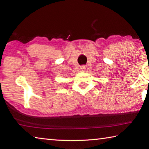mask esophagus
<instances>
[{"instance_id": "34e87169", "label": "esophagus", "mask_w": 149, "mask_h": 149, "mask_svg": "<svg viewBox=\"0 0 149 149\" xmlns=\"http://www.w3.org/2000/svg\"><path fill=\"white\" fill-rule=\"evenodd\" d=\"M85 69H86V65H82L80 66V70H81V71H84Z\"/></svg>"}]
</instances>
